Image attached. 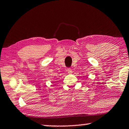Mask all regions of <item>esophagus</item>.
I'll use <instances>...</instances> for the list:
<instances>
[{"instance_id":"obj_1","label":"esophagus","mask_w":129,"mask_h":129,"mask_svg":"<svg viewBox=\"0 0 129 129\" xmlns=\"http://www.w3.org/2000/svg\"><path fill=\"white\" fill-rule=\"evenodd\" d=\"M67 71H68V73H69V74H71V73H72V69H71L70 68L68 69V70H67Z\"/></svg>"}]
</instances>
